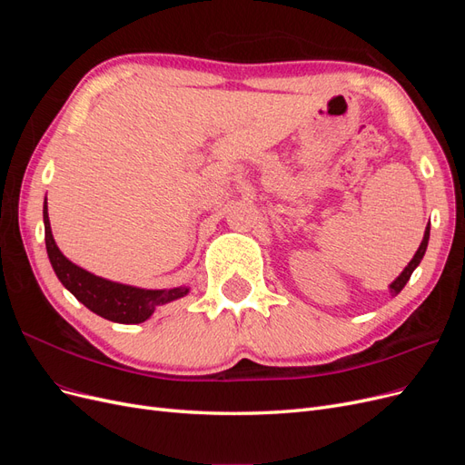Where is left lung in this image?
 I'll return each instance as SVG.
<instances>
[{"label": "left lung", "instance_id": "8db88e82", "mask_svg": "<svg viewBox=\"0 0 465 465\" xmlns=\"http://www.w3.org/2000/svg\"><path fill=\"white\" fill-rule=\"evenodd\" d=\"M429 234H430V224H427V231H425V236H423V242H420V246H419V250L415 252V256H413V260L407 263V267L405 270L401 272V275L393 281V283L390 285V291H391V294H398L403 287H405V283L407 281H410V277H411V273H413V270L415 267L420 263V260H423V256H425V250H427V244H429Z\"/></svg>", "mask_w": 465, "mask_h": 465}]
</instances>
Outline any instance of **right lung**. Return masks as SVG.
Wrapping results in <instances>:
<instances>
[{
	"mask_svg": "<svg viewBox=\"0 0 465 465\" xmlns=\"http://www.w3.org/2000/svg\"><path fill=\"white\" fill-rule=\"evenodd\" d=\"M45 241L50 263L55 275L62 281V285L72 291L74 297L85 304L91 312L103 316L110 322L118 323H139L145 322L154 308L176 301L188 294V287L176 289H163V291H149L137 289L130 285L114 283L103 277H96L79 265L69 262L60 248L55 246L50 221H48V205L45 203Z\"/></svg>",
	"mask_w": 465,
	"mask_h": 465,
	"instance_id": "right-lung-1",
	"label": "right lung"
}]
</instances>
